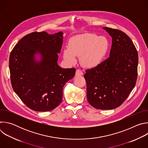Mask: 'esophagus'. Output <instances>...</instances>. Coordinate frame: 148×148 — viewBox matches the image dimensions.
Segmentation results:
<instances>
[{
  "label": "esophagus",
  "instance_id": "1",
  "mask_svg": "<svg viewBox=\"0 0 148 148\" xmlns=\"http://www.w3.org/2000/svg\"><path fill=\"white\" fill-rule=\"evenodd\" d=\"M75 75L77 76H78V75H83V73L82 72V71L79 69H77L76 70V72H75Z\"/></svg>",
  "mask_w": 148,
  "mask_h": 148
}]
</instances>
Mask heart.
<instances>
[{
	"label": "heart",
	"mask_w": 148,
	"mask_h": 148,
	"mask_svg": "<svg viewBox=\"0 0 148 148\" xmlns=\"http://www.w3.org/2000/svg\"><path fill=\"white\" fill-rule=\"evenodd\" d=\"M109 47V41L105 37H98L94 33H84L70 40L69 49L64 50L63 57L72 64L76 62L75 56L81 57L83 66L92 68L102 61Z\"/></svg>",
	"instance_id": "obj_1"
}]
</instances>
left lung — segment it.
Segmentation results:
<instances>
[{
  "instance_id": "left-lung-1",
  "label": "left lung",
  "mask_w": 148,
  "mask_h": 148,
  "mask_svg": "<svg viewBox=\"0 0 148 148\" xmlns=\"http://www.w3.org/2000/svg\"><path fill=\"white\" fill-rule=\"evenodd\" d=\"M112 37L110 57L86 70L88 102L98 110H113L128 98L138 77V54L131 38L118 29L104 27Z\"/></svg>"
}]
</instances>
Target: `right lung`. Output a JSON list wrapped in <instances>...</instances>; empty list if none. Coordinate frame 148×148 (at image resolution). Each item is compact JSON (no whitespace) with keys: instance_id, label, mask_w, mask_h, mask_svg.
Instances as JSON below:
<instances>
[{"instance_id":"add662e5","label":"right lung","mask_w":148,"mask_h":148,"mask_svg":"<svg viewBox=\"0 0 148 148\" xmlns=\"http://www.w3.org/2000/svg\"><path fill=\"white\" fill-rule=\"evenodd\" d=\"M61 32L49 34L33 32L24 36L12 50L9 70L12 88L30 109L40 112L54 110L60 104L62 89L72 79L75 69H62L57 64L62 44ZM40 53L42 59L35 61Z\"/></svg>"}]
</instances>
